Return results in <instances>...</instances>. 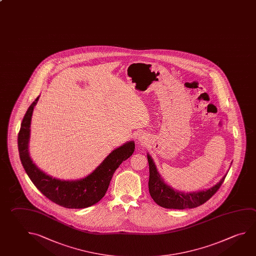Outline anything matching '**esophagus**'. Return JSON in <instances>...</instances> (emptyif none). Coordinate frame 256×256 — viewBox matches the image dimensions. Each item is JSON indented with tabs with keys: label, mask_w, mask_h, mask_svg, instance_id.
Masks as SVG:
<instances>
[{
	"label": "esophagus",
	"mask_w": 256,
	"mask_h": 256,
	"mask_svg": "<svg viewBox=\"0 0 256 256\" xmlns=\"http://www.w3.org/2000/svg\"><path fill=\"white\" fill-rule=\"evenodd\" d=\"M138 143L139 144H148V138L144 136V134H141V136H139L138 138Z\"/></svg>",
	"instance_id": "esophagus-1"
}]
</instances>
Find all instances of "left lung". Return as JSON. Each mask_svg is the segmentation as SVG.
Listing matches in <instances>:
<instances>
[{
  "label": "left lung",
  "instance_id": "8db88e82",
  "mask_svg": "<svg viewBox=\"0 0 256 256\" xmlns=\"http://www.w3.org/2000/svg\"><path fill=\"white\" fill-rule=\"evenodd\" d=\"M148 160L149 164V193L157 205L166 208L185 210L200 206L218 192L228 174H226L223 178L211 188L205 190L185 193L176 190L164 182L161 175L157 172L156 166L152 161V157L148 154Z\"/></svg>",
  "mask_w": 256,
  "mask_h": 256
}]
</instances>
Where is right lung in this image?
Listing matches in <instances>:
<instances>
[{"mask_svg": "<svg viewBox=\"0 0 256 256\" xmlns=\"http://www.w3.org/2000/svg\"><path fill=\"white\" fill-rule=\"evenodd\" d=\"M38 99L40 96L28 108L18 132V152L23 168L38 190L56 204L68 208H84L94 205L104 197L118 167L134 152V141L114 149L92 174L82 179L53 178L33 162L28 152L32 113Z\"/></svg>", "mask_w": 256, "mask_h": 256, "instance_id": "right-lung-1", "label": "right lung"}]
</instances>
